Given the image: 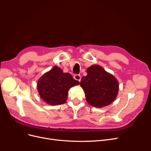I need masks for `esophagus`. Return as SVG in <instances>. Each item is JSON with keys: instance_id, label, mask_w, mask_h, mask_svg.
Listing matches in <instances>:
<instances>
[{"instance_id": "34e87169", "label": "esophagus", "mask_w": 151, "mask_h": 151, "mask_svg": "<svg viewBox=\"0 0 151 151\" xmlns=\"http://www.w3.org/2000/svg\"><path fill=\"white\" fill-rule=\"evenodd\" d=\"M74 78L75 80L78 81L80 82L81 80V76L80 75H79V74H76L74 76Z\"/></svg>"}]
</instances>
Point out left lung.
Here are the masks:
<instances>
[{"label": "left lung", "mask_w": 151, "mask_h": 151, "mask_svg": "<svg viewBox=\"0 0 151 151\" xmlns=\"http://www.w3.org/2000/svg\"><path fill=\"white\" fill-rule=\"evenodd\" d=\"M87 73L80 83L87 102L97 108L110 104L118 93L119 84L116 79L98 65L89 67Z\"/></svg>", "instance_id": "8db88e82"}]
</instances>
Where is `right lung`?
<instances>
[{"mask_svg": "<svg viewBox=\"0 0 151 151\" xmlns=\"http://www.w3.org/2000/svg\"><path fill=\"white\" fill-rule=\"evenodd\" d=\"M79 84L68 73H63L60 68L53 67L44 74L38 81L37 88L43 101L50 105L65 103L68 91L72 87Z\"/></svg>", "mask_w": 151, "mask_h": 151, "instance_id": "1", "label": "right lung"}]
</instances>
